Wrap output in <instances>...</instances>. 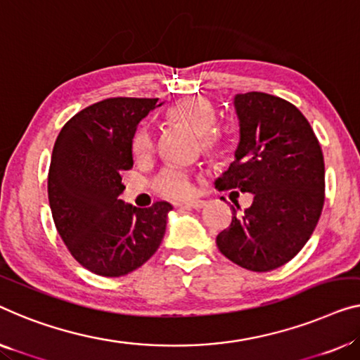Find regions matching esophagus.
I'll use <instances>...</instances> for the list:
<instances>
[{"label": "esophagus", "mask_w": 360, "mask_h": 360, "mask_svg": "<svg viewBox=\"0 0 360 360\" xmlns=\"http://www.w3.org/2000/svg\"><path fill=\"white\" fill-rule=\"evenodd\" d=\"M181 205H184L186 208H195V210H198V208H202L203 205H205V202H203V200H189V202L181 203Z\"/></svg>", "instance_id": "1"}]
</instances>
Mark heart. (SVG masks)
<instances>
[{
	"mask_svg": "<svg viewBox=\"0 0 360 360\" xmlns=\"http://www.w3.org/2000/svg\"><path fill=\"white\" fill-rule=\"evenodd\" d=\"M169 117L178 121L198 136L203 152L212 158H221L233 147V136L228 129L213 126L217 112L212 103L200 96L184 98L169 110ZM155 147L153 134L148 126L137 129L132 139V152L136 158H143L152 153ZM153 189L157 194L168 198H184L192 194V181L187 171L166 166L153 178Z\"/></svg>",
	"mask_w": 360,
	"mask_h": 360,
	"instance_id": "1",
	"label": "heart"
}]
</instances>
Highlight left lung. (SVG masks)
Instances as JSON below:
<instances>
[{"mask_svg": "<svg viewBox=\"0 0 360 360\" xmlns=\"http://www.w3.org/2000/svg\"><path fill=\"white\" fill-rule=\"evenodd\" d=\"M239 146L214 181L219 191L252 192L217 236L219 252L250 271L288 264L310 239L325 202V163L314 129L296 106L264 92L238 94Z\"/></svg>", "mask_w": 360, "mask_h": 360, "instance_id": "1", "label": "left lung"}]
</instances>
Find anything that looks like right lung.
<instances>
[{
	"label": "right lung",
	"instance_id": "obj_1",
	"mask_svg": "<svg viewBox=\"0 0 360 360\" xmlns=\"http://www.w3.org/2000/svg\"><path fill=\"white\" fill-rule=\"evenodd\" d=\"M158 98H106L74 115L53 147L48 200L56 229L80 265L100 276L137 270L162 244L168 202L137 208L120 198L132 168L137 124Z\"/></svg>",
	"mask_w": 360,
	"mask_h": 360
}]
</instances>
